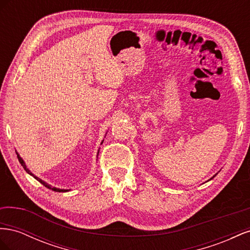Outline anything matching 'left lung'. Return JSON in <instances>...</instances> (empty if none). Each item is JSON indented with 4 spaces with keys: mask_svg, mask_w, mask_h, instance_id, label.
Wrapping results in <instances>:
<instances>
[{
    "mask_svg": "<svg viewBox=\"0 0 250 250\" xmlns=\"http://www.w3.org/2000/svg\"><path fill=\"white\" fill-rule=\"evenodd\" d=\"M215 176H216V175H214V176H213V177H211V178H210V179H213V178H214V177H215Z\"/></svg>",
    "mask_w": 250,
    "mask_h": 250,
    "instance_id": "1",
    "label": "left lung"
}]
</instances>
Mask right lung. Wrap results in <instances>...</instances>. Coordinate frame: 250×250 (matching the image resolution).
<instances>
[{"label":"right lung","instance_id":"obj_1","mask_svg":"<svg viewBox=\"0 0 250 250\" xmlns=\"http://www.w3.org/2000/svg\"><path fill=\"white\" fill-rule=\"evenodd\" d=\"M103 143V142H102ZM101 143V144H102ZM18 154V158H19V162L21 163V165L22 166V168H24L25 170H26V172L28 173V174H30V175H31V176H33L36 180H39L40 181V183L42 184V185H43L44 187H46V188H50V190H52V191H55V192H67V191H69V190H63V188H54V187H52V186H50V185H48L47 183H46V181H43V180H42L41 178H39V177H37V176H35L34 175V174H32L31 173V171H30L28 168H27V166L25 165V162L24 161H22V158L20 156V154L19 153H17ZM98 154H99V151H98Z\"/></svg>","mask_w":250,"mask_h":250}]
</instances>
